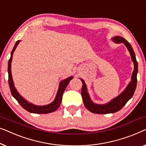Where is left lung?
Returning a JSON list of instances; mask_svg holds the SVG:
<instances>
[{
  "mask_svg": "<svg viewBox=\"0 0 146 146\" xmlns=\"http://www.w3.org/2000/svg\"><path fill=\"white\" fill-rule=\"evenodd\" d=\"M113 41L115 43H123L129 51L131 58L133 63H134V70H133L131 81L128 84L126 88L121 94H119L117 97L114 98L105 103V104H97L92 101L88 92V88L86 86L85 82L83 79L82 80V97L83 99L84 105L90 112L96 114H109L114 113L120 111L126 103L132 98L134 94L135 90L137 85V74H138V62H137L136 55L134 52V50L130 44L124 39L120 36H115L113 37Z\"/></svg>",
  "mask_w": 146,
  "mask_h": 146,
  "instance_id": "1",
  "label": "left lung"
}]
</instances>
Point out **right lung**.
I'll use <instances>...</instances> for the list:
<instances>
[{"label": "right lung", "mask_w": 146, "mask_h": 146, "mask_svg": "<svg viewBox=\"0 0 146 146\" xmlns=\"http://www.w3.org/2000/svg\"><path fill=\"white\" fill-rule=\"evenodd\" d=\"M21 41L18 40L16 41V43L14 45V47L12 49L11 52V54H10V58L8 60V84H9L10 92L12 96L15 98L17 101L20 103V105L22 106L24 109H26L29 113H36V114H47L52 113V112L55 111L56 109L58 108L60 106L61 101H62V95L64 94V92L66 89V86H68L70 81L72 79L73 76H70L66 78V79L62 80L59 83V86L58 89V92L56 93V95L54 98V101L50 104L46 105H42V106H39V105H35L33 103H29L27 101L26 99H25L18 92V91L14 86V84L12 80V72H11V63L12 60V56H13V53L14 50L17 47V46L19 44Z\"/></svg>", "instance_id": "obj_1"}]
</instances>
